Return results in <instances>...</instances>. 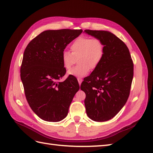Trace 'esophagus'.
Here are the masks:
<instances>
[{
  "label": "esophagus",
  "instance_id": "1",
  "mask_svg": "<svg viewBox=\"0 0 153 153\" xmlns=\"http://www.w3.org/2000/svg\"><path fill=\"white\" fill-rule=\"evenodd\" d=\"M77 81H78V83L79 84V85H81V83H82L83 79L82 78H80V77H79V78H77Z\"/></svg>",
  "mask_w": 153,
  "mask_h": 153
}]
</instances>
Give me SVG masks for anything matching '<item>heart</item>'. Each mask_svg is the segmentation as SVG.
<instances>
[{"label": "heart", "instance_id": "b5f03b06", "mask_svg": "<svg viewBox=\"0 0 153 153\" xmlns=\"http://www.w3.org/2000/svg\"><path fill=\"white\" fill-rule=\"evenodd\" d=\"M70 51L62 54V62L66 70H70L76 62L79 64L68 71V74L76 77H84L90 69L99 66L105 54V45L98 38L79 36L70 45Z\"/></svg>", "mask_w": 153, "mask_h": 153}]
</instances>
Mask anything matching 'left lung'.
<instances>
[{
  "label": "left lung",
  "mask_w": 153,
  "mask_h": 153,
  "mask_svg": "<svg viewBox=\"0 0 153 153\" xmlns=\"http://www.w3.org/2000/svg\"><path fill=\"white\" fill-rule=\"evenodd\" d=\"M105 45V54L99 66L84 79L81 89L85 93L87 114L95 122L112 119L125 105L130 93L134 64L128 47L107 31L86 30Z\"/></svg>",
  "instance_id": "8db88e82"
}]
</instances>
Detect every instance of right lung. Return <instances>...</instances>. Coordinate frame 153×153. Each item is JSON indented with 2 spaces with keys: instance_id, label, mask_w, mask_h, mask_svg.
<instances>
[{
  "instance_id": "right-lung-1",
  "label": "right lung",
  "mask_w": 153,
  "mask_h": 153,
  "mask_svg": "<svg viewBox=\"0 0 153 153\" xmlns=\"http://www.w3.org/2000/svg\"><path fill=\"white\" fill-rule=\"evenodd\" d=\"M82 30H47L25 48L20 68L25 95L32 110L42 120L56 122L68 115L70 104L79 89L74 77L61 82L66 74L62 54Z\"/></svg>"
}]
</instances>
